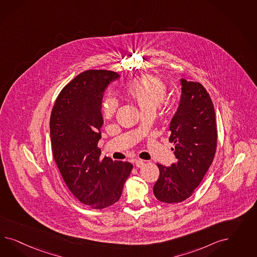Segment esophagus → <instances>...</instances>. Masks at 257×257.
I'll return each instance as SVG.
<instances>
[{
	"mask_svg": "<svg viewBox=\"0 0 257 257\" xmlns=\"http://www.w3.org/2000/svg\"><path fill=\"white\" fill-rule=\"evenodd\" d=\"M135 165H136V167H138V168H142V167L145 165V162H144L143 160H137V161L135 162Z\"/></svg>",
	"mask_w": 257,
	"mask_h": 257,
	"instance_id": "obj_1",
	"label": "esophagus"
}]
</instances>
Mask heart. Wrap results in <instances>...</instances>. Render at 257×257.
Masks as SVG:
<instances>
[{
    "label": "heart",
    "mask_w": 257,
    "mask_h": 257,
    "mask_svg": "<svg viewBox=\"0 0 257 257\" xmlns=\"http://www.w3.org/2000/svg\"><path fill=\"white\" fill-rule=\"evenodd\" d=\"M128 94L142 113L155 112L167 96V86L158 78L144 76L137 79L128 88ZM117 102L113 98H108L103 103V116L111 118L115 115Z\"/></svg>",
    "instance_id": "1"
}]
</instances>
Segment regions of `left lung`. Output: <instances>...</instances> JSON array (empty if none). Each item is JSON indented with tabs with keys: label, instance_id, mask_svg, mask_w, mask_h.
Here are the masks:
<instances>
[{
	"label": "left lung",
	"instance_id": "obj_1",
	"mask_svg": "<svg viewBox=\"0 0 257 257\" xmlns=\"http://www.w3.org/2000/svg\"><path fill=\"white\" fill-rule=\"evenodd\" d=\"M179 105L170 123L176 162L158 164L159 178L154 186L158 201H185L200 185L213 162L217 147V126L209 94L197 82L180 79Z\"/></svg>",
	"mask_w": 257,
	"mask_h": 257
}]
</instances>
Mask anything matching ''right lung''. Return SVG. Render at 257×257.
Here are the masks:
<instances>
[{
	"instance_id": "right-lung-1",
	"label": "right lung",
	"mask_w": 257,
	"mask_h": 257,
	"mask_svg": "<svg viewBox=\"0 0 257 257\" xmlns=\"http://www.w3.org/2000/svg\"><path fill=\"white\" fill-rule=\"evenodd\" d=\"M117 72L86 70L72 79L58 95L50 119L52 150L63 179L84 204L101 209L117 202L133 165L100 159L103 123L101 101Z\"/></svg>"
}]
</instances>
